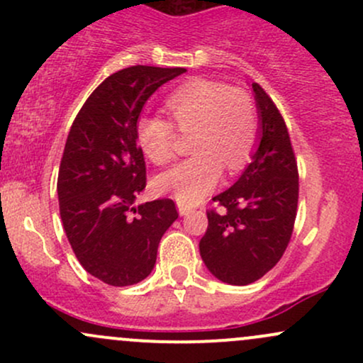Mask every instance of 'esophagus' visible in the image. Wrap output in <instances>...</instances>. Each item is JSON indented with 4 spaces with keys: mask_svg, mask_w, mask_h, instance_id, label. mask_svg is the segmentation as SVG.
I'll return each instance as SVG.
<instances>
[{
    "mask_svg": "<svg viewBox=\"0 0 363 363\" xmlns=\"http://www.w3.org/2000/svg\"><path fill=\"white\" fill-rule=\"evenodd\" d=\"M179 213H181L182 216H187L189 213H193V208L184 205V203H179Z\"/></svg>",
    "mask_w": 363,
    "mask_h": 363,
    "instance_id": "34e87169",
    "label": "esophagus"
}]
</instances>
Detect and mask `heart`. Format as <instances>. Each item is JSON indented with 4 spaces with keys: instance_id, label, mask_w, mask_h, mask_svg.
Masks as SVG:
<instances>
[{
    "instance_id": "1",
    "label": "heart",
    "mask_w": 363,
    "mask_h": 363,
    "mask_svg": "<svg viewBox=\"0 0 363 363\" xmlns=\"http://www.w3.org/2000/svg\"><path fill=\"white\" fill-rule=\"evenodd\" d=\"M165 107L177 126L160 114H145L136 124V140L153 164L164 165L176 155V128L193 131L194 155L155 182L158 191L191 206L218 184L223 167L228 172L245 167L257 141L256 107L245 91L208 78L182 83L169 95Z\"/></svg>"
}]
</instances>
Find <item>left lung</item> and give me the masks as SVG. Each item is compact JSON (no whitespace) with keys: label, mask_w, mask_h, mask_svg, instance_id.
I'll return each mask as SVG.
<instances>
[{"label":"left lung","mask_w":363,"mask_h":363,"mask_svg":"<svg viewBox=\"0 0 363 363\" xmlns=\"http://www.w3.org/2000/svg\"><path fill=\"white\" fill-rule=\"evenodd\" d=\"M259 111V147L234 186L215 196L199 252L211 274L249 285L281 259L294 232L298 169L285 119L264 89L252 83Z\"/></svg>","instance_id":"left-lung-1"}]
</instances>
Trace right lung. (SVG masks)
<instances>
[{
  "label": "right lung",
  "instance_id": "right-lung-1",
  "mask_svg": "<svg viewBox=\"0 0 363 363\" xmlns=\"http://www.w3.org/2000/svg\"><path fill=\"white\" fill-rule=\"evenodd\" d=\"M184 72L121 69L91 91L69 129L57 174L61 222L80 264L107 285L145 280L162 235L179 216L169 198L135 205L147 186L136 123L150 95Z\"/></svg>",
  "mask_w": 363,
  "mask_h": 363
}]
</instances>
